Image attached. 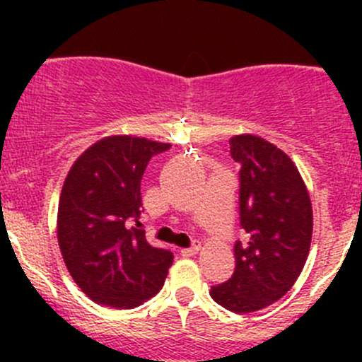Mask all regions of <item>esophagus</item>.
Listing matches in <instances>:
<instances>
[{"label":"esophagus","mask_w":362,"mask_h":362,"mask_svg":"<svg viewBox=\"0 0 362 362\" xmlns=\"http://www.w3.org/2000/svg\"><path fill=\"white\" fill-rule=\"evenodd\" d=\"M199 249H202V243H199V242H192V245L189 247V249H180V254L184 255V257H189V255L198 254Z\"/></svg>","instance_id":"1"}]
</instances>
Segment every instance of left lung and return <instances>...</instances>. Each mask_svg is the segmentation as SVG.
Listing matches in <instances>:
<instances>
[{
	"label": "left lung",
	"instance_id": "8db88e82",
	"mask_svg": "<svg viewBox=\"0 0 362 362\" xmlns=\"http://www.w3.org/2000/svg\"><path fill=\"white\" fill-rule=\"evenodd\" d=\"M240 164V226L231 279L210 289L215 303L250 313L279 301L298 280L310 252L312 203L301 175L280 148L252 134L231 138Z\"/></svg>",
	"mask_w": 362,
	"mask_h": 362
}]
</instances>
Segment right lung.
I'll list each match as a JSON object with an SVG mask.
<instances>
[{"mask_svg": "<svg viewBox=\"0 0 362 362\" xmlns=\"http://www.w3.org/2000/svg\"><path fill=\"white\" fill-rule=\"evenodd\" d=\"M170 144L110 136L69 170L57 210V240L69 275L93 301L134 308L163 289L173 254L140 229V184L148 160Z\"/></svg>", "mask_w": 362, "mask_h": 362, "instance_id": "add662e5", "label": "right lung"}]
</instances>
